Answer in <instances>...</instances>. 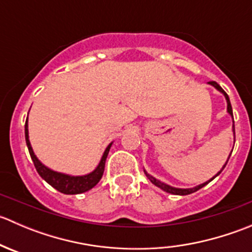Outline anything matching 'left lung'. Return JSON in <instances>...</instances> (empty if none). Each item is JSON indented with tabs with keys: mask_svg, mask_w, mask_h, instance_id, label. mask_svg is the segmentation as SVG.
<instances>
[{
	"mask_svg": "<svg viewBox=\"0 0 252 252\" xmlns=\"http://www.w3.org/2000/svg\"><path fill=\"white\" fill-rule=\"evenodd\" d=\"M208 84H210V85H212V86H215V88L217 89L218 91H220V93H222L223 95L225 96V100H227V105H228V106H227V111H228V113H229L230 116L233 117V110H232V105H230V101H229V97H228L227 93H225V91L223 90V89L220 88V86L218 85L217 83H216V81H208ZM233 123H234V122H233ZM233 133H234V135H235V128H234V124H233ZM230 155H232V154H230ZM230 155H229V157H230ZM229 157H228V159H229ZM228 159H227V162H228ZM227 162H225V164H227ZM225 164H224V166H223V168H224V167H225ZM223 168L220 169V171L218 172V173L216 174L215 177L212 178V179H210V180H208V182L204 183V184H200V185H197V187H195V188H191V189H178V188L169 187V185L164 184V183L159 182V180H157L156 178H154V177H152V175H150L149 173H147L146 171H144V172H145V174H146V177L149 178L150 180H151V183H152V184H155V185H156V187H158L159 189L164 190V191L169 192V194H174V195H189V194H192V192L197 191V190H199V189H201L202 187H205L206 184H208V183H210L211 180H213V179H215V178L217 177V175H220V172L223 171Z\"/></svg>",
	"mask_w": 252,
	"mask_h": 252,
	"instance_id": "1",
	"label": "left lung"
}]
</instances>
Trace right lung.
<instances>
[{"mask_svg": "<svg viewBox=\"0 0 252 252\" xmlns=\"http://www.w3.org/2000/svg\"><path fill=\"white\" fill-rule=\"evenodd\" d=\"M25 141H27L28 150H29L30 157H32V162H34V166L36 168L37 173L40 174V177L42 179H45L51 187L55 188L58 191L63 192V194L67 195H75V194H81V192H85L88 190L93 189L100 179L102 178L103 171H105V163L106 158H107V155L110 152V149L112 146V142L107 146V149L103 152V156L101 158L100 163L96 167V169L91 173L86 175H80V177H73V175L58 173V172L52 171V169L47 168L46 166L41 163V162L37 159V157L35 156L34 151L32 149V145L29 141V134H28V118L25 122Z\"/></svg>", "mask_w": 252, "mask_h": 252, "instance_id": "right-lung-1", "label": "right lung"}]
</instances>
